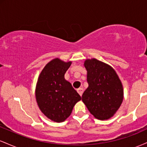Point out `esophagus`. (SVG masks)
Instances as JSON below:
<instances>
[{"instance_id": "esophagus-1", "label": "esophagus", "mask_w": 147, "mask_h": 147, "mask_svg": "<svg viewBox=\"0 0 147 147\" xmlns=\"http://www.w3.org/2000/svg\"><path fill=\"white\" fill-rule=\"evenodd\" d=\"M77 92H78V93L79 94V95L82 96V94H83L84 89L82 88H79L77 89Z\"/></svg>"}]
</instances>
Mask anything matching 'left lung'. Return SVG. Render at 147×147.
Masks as SVG:
<instances>
[{"mask_svg": "<svg viewBox=\"0 0 147 147\" xmlns=\"http://www.w3.org/2000/svg\"><path fill=\"white\" fill-rule=\"evenodd\" d=\"M84 65L88 87L82 95V101L96 119H110L123 102L121 80L113 67L95 58L86 59Z\"/></svg>", "mask_w": 147, "mask_h": 147, "instance_id": "8db88e82", "label": "left lung"}]
</instances>
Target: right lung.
<instances>
[{"instance_id": "1", "label": "right lung", "mask_w": 147, "mask_h": 147, "mask_svg": "<svg viewBox=\"0 0 147 147\" xmlns=\"http://www.w3.org/2000/svg\"><path fill=\"white\" fill-rule=\"evenodd\" d=\"M71 64L72 61L55 58L45 65L38 77L35 89L37 104L41 112L53 122H64L82 99L64 78Z\"/></svg>"}]
</instances>
